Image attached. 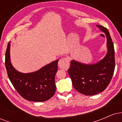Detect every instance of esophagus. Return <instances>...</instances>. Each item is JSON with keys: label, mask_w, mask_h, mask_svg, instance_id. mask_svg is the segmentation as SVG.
I'll use <instances>...</instances> for the list:
<instances>
[{"label": "esophagus", "mask_w": 122, "mask_h": 122, "mask_svg": "<svg viewBox=\"0 0 122 122\" xmlns=\"http://www.w3.org/2000/svg\"><path fill=\"white\" fill-rule=\"evenodd\" d=\"M58 66L61 68H66L69 65V60L68 58H63L60 60L58 63Z\"/></svg>", "instance_id": "34e87169"}]
</instances>
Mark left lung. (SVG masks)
<instances>
[{"mask_svg":"<svg viewBox=\"0 0 122 122\" xmlns=\"http://www.w3.org/2000/svg\"><path fill=\"white\" fill-rule=\"evenodd\" d=\"M96 26L104 32L107 38L106 55L99 62L92 64H84L73 60L68 71L75 89L87 96L103 92L107 87L115 66L114 44L108 30L102 26L97 25Z\"/></svg>","mask_w":122,"mask_h":122,"instance_id":"8db88e82","label":"left lung"}]
</instances>
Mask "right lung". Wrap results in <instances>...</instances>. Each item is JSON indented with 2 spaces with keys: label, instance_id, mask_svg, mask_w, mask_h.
Returning <instances> with one entry per match:
<instances>
[{
  "label": "right lung",
  "instance_id": "obj_1",
  "mask_svg": "<svg viewBox=\"0 0 122 122\" xmlns=\"http://www.w3.org/2000/svg\"><path fill=\"white\" fill-rule=\"evenodd\" d=\"M59 60L45 65L34 72L24 73L12 66L10 58V42L5 55V65L10 80L22 97L31 102L46 101L56 92L55 75Z\"/></svg>",
  "mask_w": 122,
  "mask_h": 122
}]
</instances>
